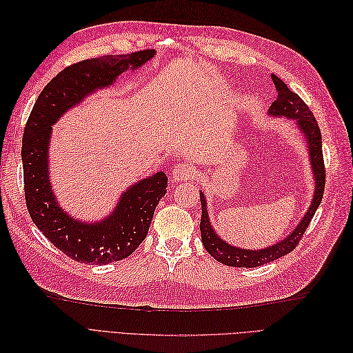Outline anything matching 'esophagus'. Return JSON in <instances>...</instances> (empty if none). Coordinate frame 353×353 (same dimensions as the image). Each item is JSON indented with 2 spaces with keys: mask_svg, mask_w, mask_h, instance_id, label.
Here are the masks:
<instances>
[{
  "mask_svg": "<svg viewBox=\"0 0 353 353\" xmlns=\"http://www.w3.org/2000/svg\"><path fill=\"white\" fill-rule=\"evenodd\" d=\"M194 176V169L193 166H190L188 163H181L176 165L172 172H170V179L174 181V183H183V181L191 179Z\"/></svg>",
  "mask_w": 353,
  "mask_h": 353,
  "instance_id": "34e87169",
  "label": "esophagus"
}]
</instances>
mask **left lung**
<instances>
[{
	"label": "left lung",
	"mask_w": 353,
	"mask_h": 353,
	"mask_svg": "<svg viewBox=\"0 0 353 353\" xmlns=\"http://www.w3.org/2000/svg\"><path fill=\"white\" fill-rule=\"evenodd\" d=\"M272 82L276 90V100L270 105L268 114L272 117H285V119H293L296 128L305 138L306 150L309 154V162H311V172L314 176V194L311 205L305 212L303 218L299 221L296 228L288 234L283 240L276 241L270 248L263 249H241L239 245H232L222 240L215 232V228L212 227L209 219L208 201L205 193L200 191V203H201V221H200V232L201 241L205 249L209 252L213 259L218 262L237 266V268H254L265 263H270L275 259L281 258L290 253L302 239L309 222L323 200V193L325 187V169L323 160V143H321V131H319L318 123L312 112L309 110L303 100L299 97L296 92L288 90L287 85L279 78L272 74Z\"/></svg>",
	"instance_id": "1"
}]
</instances>
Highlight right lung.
Wrapping results in <instances>:
<instances>
[{"mask_svg": "<svg viewBox=\"0 0 353 353\" xmlns=\"http://www.w3.org/2000/svg\"><path fill=\"white\" fill-rule=\"evenodd\" d=\"M154 56V50H144L74 63L46 85L30 112L22 140L29 215L59 250L78 262L108 265L132 254L145 239L154 209L166 194L168 176L160 170L128 187L114 209L100 221L74 218L60 206L51 183L52 125L90 95L110 88L123 72L140 69Z\"/></svg>", "mask_w": 353, "mask_h": 353, "instance_id": "obj_1", "label": "right lung"}]
</instances>
